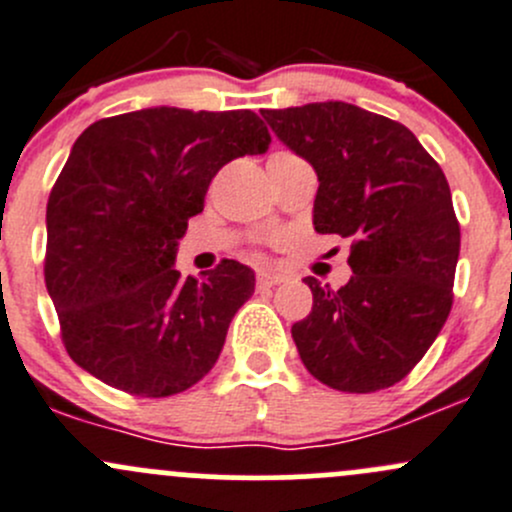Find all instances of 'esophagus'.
<instances>
[{
	"label": "esophagus",
	"instance_id": "34e87169",
	"mask_svg": "<svg viewBox=\"0 0 512 512\" xmlns=\"http://www.w3.org/2000/svg\"><path fill=\"white\" fill-rule=\"evenodd\" d=\"M283 281L281 273H273V271H258L256 273V283L258 288H266V286H278Z\"/></svg>",
	"mask_w": 512,
	"mask_h": 512
}]
</instances>
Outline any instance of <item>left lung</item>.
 <instances>
[{"instance_id": "obj_1", "label": "left lung", "mask_w": 512, "mask_h": 512, "mask_svg": "<svg viewBox=\"0 0 512 512\" xmlns=\"http://www.w3.org/2000/svg\"><path fill=\"white\" fill-rule=\"evenodd\" d=\"M273 133L318 175L313 226L350 239L340 291L308 276L313 310L291 335L315 379L367 394L407 377L444 328L461 229L451 189L409 128L328 100L261 110Z\"/></svg>"}]
</instances>
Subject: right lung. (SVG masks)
Masks as SVG:
<instances>
[{
	"label": "right lung",
	"instance_id": "add662e5",
	"mask_svg": "<svg viewBox=\"0 0 512 512\" xmlns=\"http://www.w3.org/2000/svg\"><path fill=\"white\" fill-rule=\"evenodd\" d=\"M268 145L251 110L160 105L83 130L46 204L44 263L78 367L135 397H172L212 370L256 278L231 258L182 278L177 244L221 167Z\"/></svg>",
	"mask_w": 512,
	"mask_h": 512
}]
</instances>
